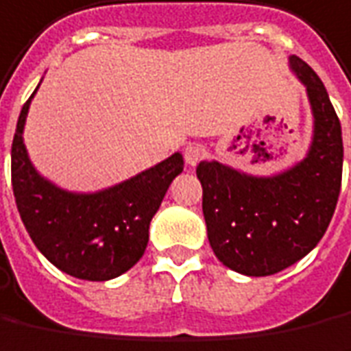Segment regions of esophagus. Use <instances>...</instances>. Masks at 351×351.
<instances>
[{
    "label": "esophagus",
    "mask_w": 351,
    "mask_h": 351,
    "mask_svg": "<svg viewBox=\"0 0 351 351\" xmlns=\"http://www.w3.org/2000/svg\"><path fill=\"white\" fill-rule=\"evenodd\" d=\"M204 147L202 145H187L185 147V162L189 164V166H197L202 158H204Z\"/></svg>",
    "instance_id": "obj_1"
}]
</instances>
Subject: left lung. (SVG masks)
Wrapping results in <instances>:
<instances>
[{
	"mask_svg": "<svg viewBox=\"0 0 351 351\" xmlns=\"http://www.w3.org/2000/svg\"><path fill=\"white\" fill-rule=\"evenodd\" d=\"M289 66L306 88L313 135L306 156L289 170L252 176L217 160H202V214L208 241L226 267L248 277L279 273L323 239L342 183V128L323 82L291 55Z\"/></svg>",
	"mask_w": 351,
	"mask_h": 351,
	"instance_id": "obj_1",
	"label": "left lung"
}]
</instances>
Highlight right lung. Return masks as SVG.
Here are the masks:
<instances>
[{
	"label": "right lung",
	"instance_id": "add662e5",
	"mask_svg": "<svg viewBox=\"0 0 351 351\" xmlns=\"http://www.w3.org/2000/svg\"><path fill=\"white\" fill-rule=\"evenodd\" d=\"M36 91L21 110L11 147L21 219L38 250L60 271L84 281L120 277L143 256L151 219L183 171V156L173 152L149 170L95 193L60 189L34 168L24 145V124Z\"/></svg>",
	"mask_w": 351,
	"mask_h": 351
}]
</instances>
